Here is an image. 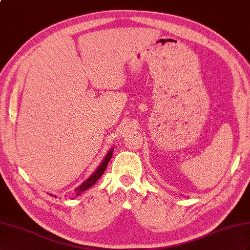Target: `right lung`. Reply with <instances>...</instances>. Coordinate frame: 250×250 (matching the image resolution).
<instances>
[{
  "instance_id": "obj_1",
  "label": "right lung",
  "mask_w": 250,
  "mask_h": 250,
  "mask_svg": "<svg viewBox=\"0 0 250 250\" xmlns=\"http://www.w3.org/2000/svg\"><path fill=\"white\" fill-rule=\"evenodd\" d=\"M113 150H114V149L112 148L110 151L107 152V154L105 155L104 159V161H102V163L99 165V167H98L97 169H96V171L94 172V173H93L91 176H89L85 182H83L78 188L75 189L77 195H80V193H82L83 191H85V190H87L88 188H91V187L93 186V185L99 180V178L101 177V175L104 174V172L105 169H106L107 163L111 161V157H112V155H113Z\"/></svg>"
}]
</instances>
